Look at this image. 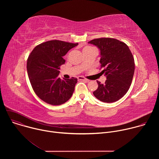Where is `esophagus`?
Instances as JSON below:
<instances>
[{"label":"esophagus","mask_w":159,"mask_h":159,"mask_svg":"<svg viewBox=\"0 0 159 159\" xmlns=\"http://www.w3.org/2000/svg\"><path fill=\"white\" fill-rule=\"evenodd\" d=\"M77 79H78V80H84V81L87 82H88L89 81L88 79H85V78H84V77H82V76H79V77H77Z\"/></svg>","instance_id":"1"}]
</instances>
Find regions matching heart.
<instances>
[{"label":"heart","instance_id":"1","mask_svg":"<svg viewBox=\"0 0 159 159\" xmlns=\"http://www.w3.org/2000/svg\"><path fill=\"white\" fill-rule=\"evenodd\" d=\"M91 48L90 47H89V46H87V47H85L84 49H87V48Z\"/></svg>","mask_w":159,"mask_h":159}]
</instances>
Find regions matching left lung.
Returning <instances> with one entry per match:
<instances>
[{"instance_id":"8db88e82","label":"left lung","mask_w":159,"mask_h":159,"mask_svg":"<svg viewBox=\"0 0 159 159\" xmlns=\"http://www.w3.org/2000/svg\"><path fill=\"white\" fill-rule=\"evenodd\" d=\"M97 46L101 51L100 70L106 80L98 84L93 92L94 96L104 102H113L123 98L131 85L134 72L133 56L124 42L111 38L94 39L88 42Z\"/></svg>"}]
</instances>
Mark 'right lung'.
Listing matches in <instances>:
<instances>
[{
	"label": "right lung",
	"mask_w": 159,
	"mask_h": 159,
	"mask_svg": "<svg viewBox=\"0 0 159 159\" xmlns=\"http://www.w3.org/2000/svg\"><path fill=\"white\" fill-rule=\"evenodd\" d=\"M78 43L60 40L42 43L33 50L27 61L30 83L36 94L52 105H60L69 100L74 91L77 79H61L60 65L65 62L63 57Z\"/></svg>",
	"instance_id": "obj_1"
}]
</instances>
